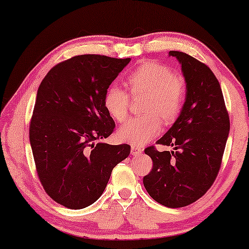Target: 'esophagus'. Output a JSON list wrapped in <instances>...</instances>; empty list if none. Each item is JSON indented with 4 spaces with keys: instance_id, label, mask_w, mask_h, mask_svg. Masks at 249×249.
I'll use <instances>...</instances> for the list:
<instances>
[{
    "instance_id": "obj_1",
    "label": "esophagus",
    "mask_w": 249,
    "mask_h": 249,
    "mask_svg": "<svg viewBox=\"0 0 249 249\" xmlns=\"http://www.w3.org/2000/svg\"><path fill=\"white\" fill-rule=\"evenodd\" d=\"M142 153V148L141 146H131V154L132 155H139Z\"/></svg>"
}]
</instances>
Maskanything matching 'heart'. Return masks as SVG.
Instances as JSON below:
<instances>
[{"label": "heart", "mask_w": 249, "mask_h": 249, "mask_svg": "<svg viewBox=\"0 0 249 249\" xmlns=\"http://www.w3.org/2000/svg\"><path fill=\"white\" fill-rule=\"evenodd\" d=\"M127 85L132 95H146L142 105L146 114L132 118L121 125L118 138L128 144L142 146L160 134V118L168 124L178 117L185 98V83L181 77L173 74L169 67L148 61L129 74ZM103 105L117 122H124L128 118L129 95L119 86L112 85L107 88Z\"/></svg>", "instance_id": "b5f03b06"}]
</instances>
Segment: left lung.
Wrapping results in <instances>:
<instances>
[{"mask_svg":"<svg viewBox=\"0 0 249 249\" xmlns=\"http://www.w3.org/2000/svg\"><path fill=\"white\" fill-rule=\"evenodd\" d=\"M181 64L186 98L172 127L158 144L175 151L145 149L153 169L144 177L149 196L166 207H182L196 202L213 185L219 172L230 120L220 84L212 70L195 57L170 51Z\"/></svg>","mask_w":249,"mask_h":249,"instance_id":"8db88e82","label":"left lung"}]
</instances>
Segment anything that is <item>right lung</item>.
Masks as SVG:
<instances>
[{
  "mask_svg": "<svg viewBox=\"0 0 249 249\" xmlns=\"http://www.w3.org/2000/svg\"><path fill=\"white\" fill-rule=\"evenodd\" d=\"M130 60L77 55L53 67L39 85L30 146L47 195L68 209L96 202L112 170L130 154L127 144L95 142L113 132L103 97Z\"/></svg>",
  "mask_w": 249,
  "mask_h": 249,
  "instance_id": "obj_1",
  "label": "right lung"
}]
</instances>
